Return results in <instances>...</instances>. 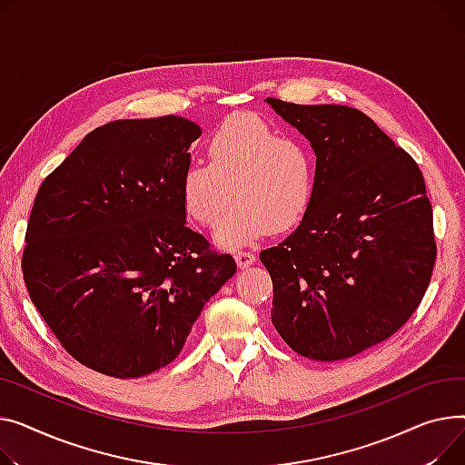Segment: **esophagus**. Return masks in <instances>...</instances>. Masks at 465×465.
<instances>
[{
  "instance_id": "34e87169",
  "label": "esophagus",
  "mask_w": 465,
  "mask_h": 465,
  "mask_svg": "<svg viewBox=\"0 0 465 465\" xmlns=\"http://www.w3.org/2000/svg\"><path fill=\"white\" fill-rule=\"evenodd\" d=\"M234 259H236L238 268H248V266H252L257 261V257L252 252H238Z\"/></svg>"
}]
</instances>
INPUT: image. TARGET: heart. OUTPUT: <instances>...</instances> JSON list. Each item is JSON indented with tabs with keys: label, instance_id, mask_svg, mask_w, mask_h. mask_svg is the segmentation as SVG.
<instances>
[{
	"label": "heart",
	"instance_id": "obj_1",
	"mask_svg": "<svg viewBox=\"0 0 465 465\" xmlns=\"http://www.w3.org/2000/svg\"><path fill=\"white\" fill-rule=\"evenodd\" d=\"M315 187V157L296 136L282 134L257 114H234L208 141V163L182 176V204L191 222L215 229V240L236 248L270 231L283 232L306 215Z\"/></svg>",
	"mask_w": 465,
	"mask_h": 465
}]
</instances>
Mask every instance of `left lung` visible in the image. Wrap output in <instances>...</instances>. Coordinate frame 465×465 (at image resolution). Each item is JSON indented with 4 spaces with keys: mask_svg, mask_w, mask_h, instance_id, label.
I'll return each mask as SVG.
<instances>
[{
    "mask_svg": "<svg viewBox=\"0 0 465 465\" xmlns=\"http://www.w3.org/2000/svg\"><path fill=\"white\" fill-rule=\"evenodd\" d=\"M266 103L317 157L302 222L261 252L274 283L272 322L302 357L343 361L401 329L430 285L438 248L426 183L357 108Z\"/></svg>",
    "mask_w": 465,
    "mask_h": 465,
    "instance_id": "1",
    "label": "left lung"
}]
</instances>
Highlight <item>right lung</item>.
I'll return each mask as SVG.
<instances>
[{"label":"right lung","instance_id":"obj_1","mask_svg":"<svg viewBox=\"0 0 465 465\" xmlns=\"http://www.w3.org/2000/svg\"><path fill=\"white\" fill-rule=\"evenodd\" d=\"M201 127L180 116L88 133L41 183L24 282L62 347L129 379L171 364L204 304L236 272L185 227L182 176Z\"/></svg>","mask_w":465,"mask_h":465}]
</instances>
